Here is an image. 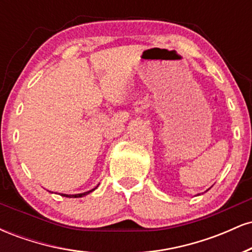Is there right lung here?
Wrapping results in <instances>:
<instances>
[{"label":"right lung","mask_w":252,"mask_h":252,"mask_svg":"<svg viewBox=\"0 0 252 252\" xmlns=\"http://www.w3.org/2000/svg\"><path fill=\"white\" fill-rule=\"evenodd\" d=\"M97 187L98 186H96V187H94V189H91V190H88V192H84V193H79V194H70V195H68V194H62L63 196H66V198H82V196H84V195H86V194H89V193H91L92 192V190H94V189H97Z\"/></svg>","instance_id":"obj_1"}]
</instances>
